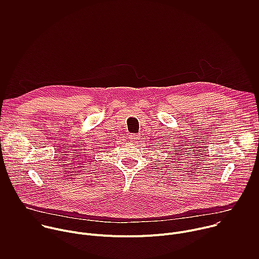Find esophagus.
<instances>
[{
    "label": "esophagus",
    "mask_w": 259,
    "mask_h": 259,
    "mask_svg": "<svg viewBox=\"0 0 259 259\" xmlns=\"http://www.w3.org/2000/svg\"><path fill=\"white\" fill-rule=\"evenodd\" d=\"M129 139H130L131 141H136V140L138 139V135L135 134V133H131V134L129 135Z\"/></svg>",
    "instance_id": "1"
}]
</instances>
